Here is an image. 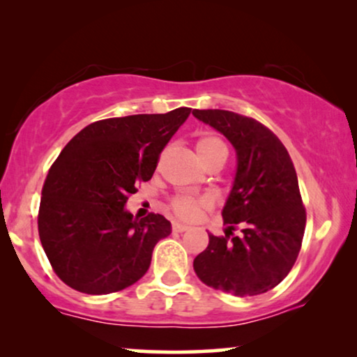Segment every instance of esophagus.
Segmentation results:
<instances>
[{
    "label": "esophagus",
    "mask_w": 357,
    "mask_h": 357,
    "mask_svg": "<svg viewBox=\"0 0 357 357\" xmlns=\"http://www.w3.org/2000/svg\"><path fill=\"white\" fill-rule=\"evenodd\" d=\"M187 229H188V226H185V224H182V222H177V221L172 222V231L174 232H185Z\"/></svg>",
    "instance_id": "34e87169"
}]
</instances>
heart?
Instances as JSON below:
<instances>
[{
    "mask_svg": "<svg viewBox=\"0 0 357 357\" xmlns=\"http://www.w3.org/2000/svg\"><path fill=\"white\" fill-rule=\"evenodd\" d=\"M197 153L203 164L214 158H227V146L224 141L216 135H203L197 139ZM206 206V199L203 198H193L187 197V195H180V197L172 198L170 202V209L175 216L182 219H193L197 216L202 208Z\"/></svg>",
    "mask_w": 357,
    "mask_h": 357,
    "instance_id": "1",
    "label": "heart"
}]
</instances>
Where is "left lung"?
Wrapping results in <instances>:
<instances>
[{
	"mask_svg": "<svg viewBox=\"0 0 357 357\" xmlns=\"http://www.w3.org/2000/svg\"><path fill=\"white\" fill-rule=\"evenodd\" d=\"M198 120L231 141L237 174L222 209L226 236H209L195 258L199 280L213 289L245 297L273 289L301 252L305 208L291 155L270 128L229 110H193ZM237 223L243 234L233 236Z\"/></svg>",
	"mask_w": 357,
	"mask_h": 357,
	"instance_id": "obj_1",
	"label": "left lung"
}]
</instances>
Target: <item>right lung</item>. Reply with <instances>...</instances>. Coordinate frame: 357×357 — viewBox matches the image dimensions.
<instances>
[{
	"label": "right lung",
	"instance_id": "obj_1",
	"mask_svg": "<svg viewBox=\"0 0 357 357\" xmlns=\"http://www.w3.org/2000/svg\"><path fill=\"white\" fill-rule=\"evenodd\" d=\"M192 109L94 121L81 130L48 170L38 208V236L56 276L73 289L110 294L135 284L170 222L125 211L148 182L159 155Z\"/></svg>",
	"mask_w": 357,
	"mask_h": 357
}]
</instances>
